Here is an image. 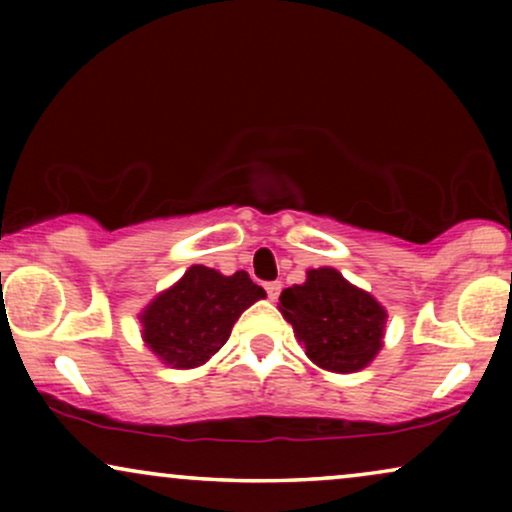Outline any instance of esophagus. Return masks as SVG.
<instances>
[{"label":"esophagus","mask_w":512,"mask_h":512,"mask_svg":"<svg viewBox=\"0 0 512 512\" xmlns=\"http://www.w3.org/2000/svg\"><path fill=\"white\" fill-rule=\"evenodd\" d=\"M265 291H268L270 300H277L279 293H282V282H268L265 284Z\"/></svg>","instance_id":"obj_1"}]
</instances>
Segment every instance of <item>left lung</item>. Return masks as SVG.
Listing matches in <instances>:
<instances>
[{"label": "left lung", "mask_w": 512, "mask_h": 512, "mask_svg": "<svg viewBox=\"0 0 512 512\" xmlns=\"http://www.w3.org/2000/svg\"><path fill=\"white\" fill-rule=\"evenodd\" d=\"M279 310L317 366L354 373L380 352L387 312L333 268L307 272L305 284L279 296Z\"/></svg>", "instance_id": "obj_1"}]
</instances>
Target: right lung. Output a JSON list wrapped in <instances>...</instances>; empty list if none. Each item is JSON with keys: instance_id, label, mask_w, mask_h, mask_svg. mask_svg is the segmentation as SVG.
I'll list each match as a JSON object with an SVG mask.
<instances>
[{"instance_id": "1", "label": "right lung", "mask_w": 512, "mask_h": 512, "mask_svg": "<svg viewBox=\"0 0 512 512\" xmlns=\"http://www.w3.org/2000/svg\"><path fill=\"white\" fill-rule=\"evenodd\" d=\"M263 296L244 270L226 277L193 265L144 310V342L167 366H202L226 345L240 314Z\"/></svg>"}]
</instances>
